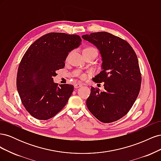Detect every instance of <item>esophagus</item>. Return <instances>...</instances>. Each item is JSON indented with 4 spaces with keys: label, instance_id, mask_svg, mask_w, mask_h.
Wrapping results in <instances>:
<instances>
[{
    "label": "esophagus",
    "instance_id": "1",
    "mask_svg": "<svg viewBox=\"0 0 161 161\" xmlns=\"http://www.w3.org/2000/svg\"><path fill=\"white\" fill-rule=\"evenodd\" d=\"M82 86V84H80V83H76V84H75V85H74V86H75V89L79 88V87H81Z\"/></svg>",
    "mask_w": 161,
    "mask_h": 161
}]
</instances>
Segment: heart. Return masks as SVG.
Segmentation results:
<instances>
[{"instance_id":"b5f03b06","label":"heart","mask_w":161,"mask_h":161,"mask_svg":"<svg viewBox=\"0 0 161 161\" xmlns=\"http://www.w3.org/2000/svg\"><path fill=\"white\" fill-rule=\"evenodd\" d=\"M86 52H95V53H97V50L95 49V48L92 47H86L85 49L84 50V51H83V53H86ZM80 77L82 78V79H84V78L85 77V75H82L80 76Z\"/></svg>"}]
</instances>
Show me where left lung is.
Masks as SVG:
<instances>
[{
  "label": "left lung",
  "mask_w": 161,
  "mask_h": 161,
  "mask_svg": "<svg viewBox=\"0 0 161 161\" xmlns=\"http://www.w3.org/2000/svg\"><path fill=\"white\" fill-rule=\"evenodd\" d=\"M99 50L102 71L92 79L104 82L103 92L91 87L86 106L95 118L111 123L128 114L140 90V70L137 56L129 43L119 37L105 32L82 36Z\"/></svg>",
  "instance_id": "8db88e82"
}]
</instances>
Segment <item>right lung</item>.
Returning a JSON list of instances; mask_svg holds the SVG:
<instances>
[{
    "mask_svg": "<svg viewBox=\"0 0 161 161\" xmlns=\"http://www.w3.org/2000/svg\"><path fill=\"white\" fill-rule=\"evenodd\" d=\"M78 35L50 33L34 42L19 64L17 88L23 106L33 118L49 119L67 103L74 86L53 82L69 53L80 45Z\"/></svg>",
    "mask_w": 161,
    "mask_h": 161,
    "instance_id": "obj_1",
    "label": "right lung"
}]
</instances>
